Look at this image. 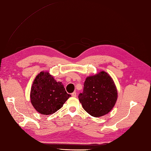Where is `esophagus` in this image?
<instances>
[{
	"label": "esophagus",
	"instance_id": "obj_1",
	"mask_svg": "<svg viewBox=\"0 0 151 151\" xmlns=\"http://www.w3.org/2000/svg\"><path fill=\"white\" fill-rule=\"evenodd\" d=\"M72 96H73V97H76V96H77V95H76V92H73L72 93Z\"/></svg>",
	"mask_w": 151,
	"mask_h": 151
}]
</instances>
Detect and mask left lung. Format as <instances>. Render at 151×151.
<instances>
[{"instance_id": "obj_1", "label": "left lung", "mask_w": 151, "mask_h": 151, "mask_svg": "<svg viewBox=\"0 0 151 151\" xmlns=\"http://www.w3.org/2000/svg\"><path fill=\"white\" fill-rule=\"evenodd\" d=\"M78 97L85 111L91 116L99 117L113 109L117 101V91L112 77L101 71L86 79L83 92Z\"/></svg>"}]
</instances>
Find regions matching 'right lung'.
<instances>
[{
	"instance_id": "add662e5",
	"label": "right lung",
	"mask_w": 151,
	"mask_h": 151,
	"mask_svg": "<svg viewBox=\"0 0 151 151\" xmlns=\"http://www.w3.org/2000/svg\"><path fill=\"white\" fill-rule=\"evenodd\" d=\"M71 96L61 82H56L48 72H40L36 76L30 91L31 103L37 111L50 115L62 107Z\"/></svg>"
}]
</instances>
